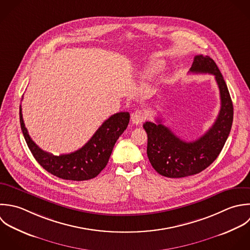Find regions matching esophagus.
<instances>
[{"label": "esophagus", "mask_w": 250, "mask_h": 250, "mask_svg": "<svg viewBox=\"0 0 250 250\" xmlns=\"http://www.w3.org/2000/svg\"><path fill=\"white\" fill-rule=\"evenodd\" d=\"M146 120V114L143 110H136L131 114V121L134 125H141Z\"/></svg>", "instance_id": "obj_1"}]
</instances>
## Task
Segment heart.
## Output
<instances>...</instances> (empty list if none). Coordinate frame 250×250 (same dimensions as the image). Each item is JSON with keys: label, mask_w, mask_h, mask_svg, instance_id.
I'll return each instance as SVG.
<instances>
[{"label": "heart", "mask_w": 250, "mask_h": 250, "mask_svg": "<svg viewBox=\"0 0 250 250\" xmlns=\"http://www.w3.org/2000/svg\"><path fill=\"white\" fill-rule=\"evenodd\" d=\"M165 67V63L163 61H155L152 62L151 64H149L145 71H144V77L146 78H150L155 76L156 74H158L159 72H161Z\"/></svg>", "instance_id": "b5f03b06"}]
</instances>
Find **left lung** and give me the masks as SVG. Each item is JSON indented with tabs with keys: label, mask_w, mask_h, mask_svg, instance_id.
<instances>
[{
	"label": "left lung",
	"mask_w": 250,
	"mask_h": 250,
	"mask_svg": "<svg viewBox=\"0 0 250 250\" xmlns=\"http://www.w3.org/2000/svg\"><path fill=\"white\" fill-rule=\"evenodd\" d=\"M191 73L214 75L220 91L221 108L212 126L199 139L186 142L176 136L157 119V124L146 122L143 127L148 135L147 155L152 167L163 176L181 178L200 173L219 156L230 134L233 102L216 63L209 56L196 55Z\"/></svg>",
	"instance_id": "obj_1"
}]
</instances>
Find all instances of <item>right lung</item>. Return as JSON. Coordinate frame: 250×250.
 I'll use <instances>...</instances> for the list:
<instances>
[{
	"label": "right lung",
	"mask_w": 250,
	"mask_h": 250,
	"mask_svg": "<svg viewBox=\"0 0 250 250\" xmlns=\"http://www.w3.org/2000/svg\"><path fill=\"white\" fill-rule=\"evenodd\" d=\"M20 126L25 141L36 161L52 175L65 180L83 181L96 177L107 166L115 143L129 123V113L120 112L107 119L81 149L60 156L42 151L30 137L25 127L21 105Z\"/></svg>",
	"instance_id": "1"
}]
</instances>
